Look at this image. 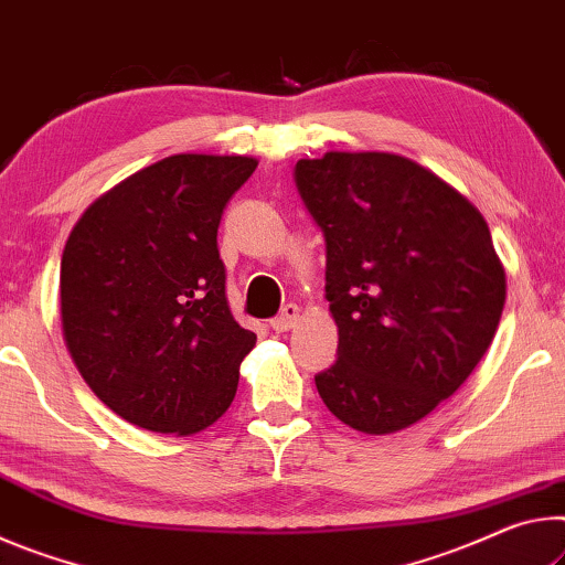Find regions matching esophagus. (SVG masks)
Segmentation results:
<instances>
[{
  "label": "esophagus",
  "instance_id": "1",
  "mask_svg": "<svg viewBox=\"0 0 565 565\" xmlns=\"http://www.w3.org/2000/svg\"><path fill=\"white\" fill-rule=\"evenodd\" d=\"M298 320H300V308H298V305H285L280 316L270 320V328L275 332H288V330L295 328V322H298Z\"/></svg>",
  "mask_w": 565,
  "mask_h": 565
}]
</instances>
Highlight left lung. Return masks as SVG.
<instances>
[{"label": "left lung", "instance_id": "8db88e82", "mask_svg": "<svg viewBox=\"0 0 565 565\" xmlns=\"http://www.w3.org/2000/svg\"><path fill=\"white\" fill-rule=\"evenodd\" d=\"M326 235L338 360L316 375L328 411L367 436L423 420L493 343L505 270L486 217L436 172L393 152L295 164Z\"/></svg>", "mask_w": 565, "mask_h": 565}]
</instances>
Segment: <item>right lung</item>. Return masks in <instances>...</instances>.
Masks as SVG:
<instances>
[{
  "label": "right lung",
  "instance_id": "add662e5",
  "mask_svg": "<svg viewBox=\"0 0 565 565\" xmlns=\"http://www.w3.org/2000/svg\"><path fill=\"white\" fill-rule=\"evenodd\" d=\"M255 168L245 154H170L72 227L60 267L64 345L89 391L137 428L192 436L233 403L257 338L230 316L217 227Z\"/></svg>",
  "mask_w": 565,
  "mask_h": 565
}]
</instances>
